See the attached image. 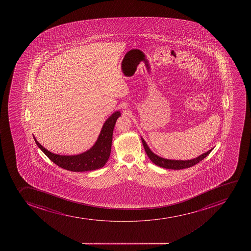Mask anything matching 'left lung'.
<instances>
[{
    "label": "left lung",
    "instance_id": "obj_1",
    "mask_svg": "<svg viewBox=\"0 0 251 251\" xmlns=\"http://www.w3.org/2000/svg\"><path fill=\"white\" fill-rule=\"evenodd\" d=\"M142 141L147 155L154 164H156L157 166L164 168V169H174V170L187 169V168L196 165V164H198L199 162H201L202 159H204L214 150V148H212L211 150L199 155L195 159H187V160H176V159H164V158L157 155L154 154V152L151 151V150L150 149L149 147L147 146V142H145V140L142 137Z\"/></svg>",
    "mask_w": 251,
    "mask_h": 251
}]
</instances>
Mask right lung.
Returning a JSON list of instances; mask_svg holds the SVG:
<instances>
[{
  "instance_id": "add662e5",
  "label": "right lung",
  "mask_w": 251,
  "mask_h": 251,
  "mask_svg": "<svg viewBox=\"0 0 251 251\" xmlns=\"http://www.w3.org/2000/svg\"><path fill=\"white\" fill-rule=\"evenodd\" d=\"M121 115L120 111L114 112L104 122L101 131L97 142L87 151L82 154L75 155H60L54 154L40 144L37 139L34 138L35 142L41 151L49 158V159L57 164L62 169L72 172H86L96 170L104 167V164L109 159L111 151L112 139H113V131L117 119Z\"/></svg>"
}]
</instances>
